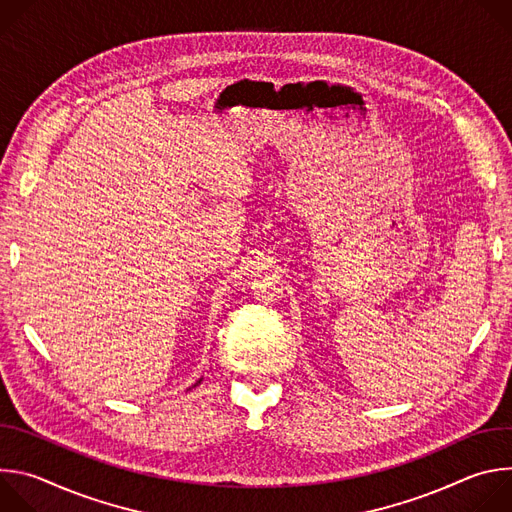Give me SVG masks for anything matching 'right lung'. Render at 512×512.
<instances>
[{
  "mask_svg": "<svg viewBox=\"0 0 512 512\" xmlns=\"http://www.w3.org/2000/svg\"><path fill=\"white\" fill-rule=\"evenodd\" d=\"M198 383H200V381H196V385H198ZM196 385H194V387H196Z\"/></svg>",
  "mask_w": 512,
  "mask_h": 512,
  "instance_id": "1",
  "label": "right lung"
}]
</instances>
